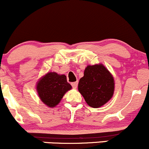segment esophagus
<instances>
[{
    "mask_svg": "<svg viewBox=\"0 0 149 149\" xmlns=\"http://www.w3.org/2000/svg\"><path fill=\"white\" fill-rule=\"evenodd\" d=\"M71 85H72V87L74 89L77 88V87H78V82H73V83H71Z\"/></svg>",
    "mask_w": 149,
    "mask_h": 149,
    "instance_id": "34e87169",
    "label": "esophagus"
}]
</instances>
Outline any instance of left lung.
I'll return each mask as SVG.
<instances>
[{
	"mask_svg": "<svg viewBox=\"0 0 149 149\" xmlns=\"http://www.w3.org/2000/svg\"><path fill=\"white\" fill-rule=\"evenodd\" d=\"M115 81L113 75L102 64L88 65L78 83V91L90 107L99 108L113 95Z\"/></svg>",
	"mask_w": 149,
	"mask_h": 149,
	"instance_id": "obj_1",
	"label": "left lung"
}]
</instances>
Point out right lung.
Segmentation results:
<instances>
[{
	"label": "right lung",
	"instance_id": "obj_1",
	"mask_svg": "<svg viewBox=\"0 0 149 149\" xmlns=\"http://www.w3.org/2000/svg\"><path fill=\"white\" fill-rule=\"evenodd\" d=\"M72 87L64 74L48 72L37 82L36 90L39 98L47 107L53 108L59 104L66 92Z\"/></svg>",
	"mask_w": 149,
	"mask_h": 149
}]
</instances>
